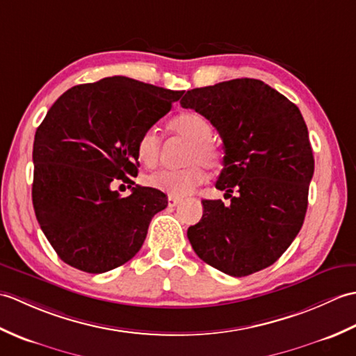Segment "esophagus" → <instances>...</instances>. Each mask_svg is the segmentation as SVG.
<instances>
[{
	"mask_svg": "<svg viewBox=\"0 0 356 356\" xmlns=\"http://www.w3.org/2000/svg\"><path fill=\"white\" fill-rule=\"evenodd\" d=\"M180 202H182V199H180V197H174V195H168V205L170 207H177Z\"/></svg>",
	"mask_w": 356,
	"mask_h": 356,
	"instance_id": "34e87169",
	"label": "esophagus"
}]
</instances>
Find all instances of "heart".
<instances>
[{"label":"heart","instance_id":"b5f03b06","mask_svg":"<svg viewBox=\"0 0 356 356\" xmlns=\"http://www.w3.org/2000/svg\"><path fill=\"white\" fill-rule=\"evenodd\" d=\"M170 127L174 133L184 136L191 142L186 154V162H190V165L184 168L157 170L148 174L145 184L149 188L174 195V197H184L205 180L207 174L203 163L209 168H216L220 161V154L211 143L213 127L209 120L199 113H182L171 120ZM161 149L162 143L157 130L148 128L142 133L138 140V157L143 165L156 166L161 159Z\"/></svg>","mask_w":356,"mask_h":356}]
</instances>
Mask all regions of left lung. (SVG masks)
<instances>
[{
    "instance_id": "left-lung-1",
    "label": "left lung",
    "mask_w": 356,
    "mask_h": 356,
    "mask_svg": "<svg viewBox=\"0 0 356 356\" xmlns=\"http://www.w3.org/2000/svg\"><path fill=\"white\" fill-rule=\"evenodd\" d=\"M180 105L205 116L220 134L225 156L216 188L231 197L229 207L202 200V220L188 228L194 252L232 277L270 266L303 226L314 176L298 107L249 78L188 90Z\"/></svg>"
}]
</instances>
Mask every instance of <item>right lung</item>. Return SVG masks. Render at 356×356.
I'll use <instances>...</instances> for the list:
<instances>
[{
    "instance_id": "right-lung-1",
    "label": "right lung",
    "mask_w": 356,
    "mask_h": 356,
    "mask_svg": "<svg viewBox=\"0 0 356 356\" xmlns=\"http://www.w3.org/2000/svg\"><path fill=\"white\" fill-rule=\"evenodd\" d=\"M184 92L125 76L67 90L51 105L33 142L32 200L44 236L64 263L102 274L131 260L151 218L168 205L154 188L134 184L138 140Z\"/></svg>"
}]
</instances>
